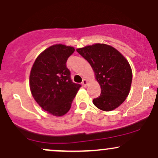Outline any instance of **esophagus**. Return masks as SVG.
Returning <instances> with one entry per match:
<instances>
[{
    "label": "esophagus",
    "instance_id": "obj_1",
    "mask_svg": "<svg viewBox=\"0 0 158 158\" xmlns=\"http://www.w3.org/2000/svg\"><path fill=\"white\" fill-rule=\"evenodd\" d=\"M81 85H82L84 87H86L87 85H88V80H87V79H83L82 82H81Z\"/></svg>",
    "mask_w": 158,
    "mask_h": 158
}]
</instances>
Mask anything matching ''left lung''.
Masks as SVG:
<instances>
[{"mask_svg":"<svg viewBox=\"0 0 158 158\" xmlns=\"http://www.w3.org/2000/svg\"><path fill=\"white\" fill-rule=\"evenodd\" d=\"M89 62L100 85L101 94L94 99V106L104 111L118 108L131 89L132 70L126 58L117 49L106 44H95L77 49Z\"/></svg>","mask_w":158,"mask_h":158,"instance_id":"left-lung-1","label":"left lung"}]
</instances>
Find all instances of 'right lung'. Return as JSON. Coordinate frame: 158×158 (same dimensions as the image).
<instances>
[{
	"label": "right lung",
	"instance_id": "right-lung-1",
	"mask_svg": "<svg viewBox=\"0 0 158 158\" xmlns=\"http://www.w3.org/2000/svg\"><path fill=\"white\" fill-rule=\"evenodd\" d=\"M73 47L54 44L39 54L30 75V88L35 102L43 110L56 117L68 112L81 85L70 79L66 66Z\"/></svg>",
	"mask_w": 158,
	"mask_h": 158
}]
</instances>
